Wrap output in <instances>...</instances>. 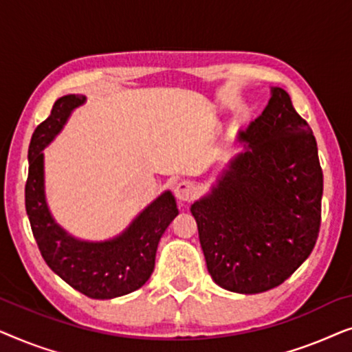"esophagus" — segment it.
Returning <instances> with one entry per match:
<instances>
[{"mask_svg": "<svg viewBox=\"0 0 352 352\" xmlns=\"http://www.w3.org/2000/svg\"><path fill=\"white\" fill-rule=\"evenodd\" d=\"M175 194L177 197V200L190 201L195 199L197 194H199V189H197L195 182L181 181L179 184H176V187H175Z\"/></svg>", "mask_w": 352, "mask_h": 352, "instance_id": "1", "label": "esophagus"}]
</instances>
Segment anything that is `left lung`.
Returning <instances> with one entry per match:
<instances>
[{
    "label": "left lung",
    "mask_w": 352,
    "mask_h": 352,
    "mask_svg": "<svg viewBox=\"0 0 352 352\" xmlns=\"http://www.w3.org/2000/svg\"><path fill=\"white\" fill-rule=\"evenodd\" d=\"M248 144L211 195L192 205L210 276L229 292L263 293L287 280L319 237L324 175L312 129L272 88Z\"/></svg>",
    "instance_id": "1"
}]
</instances>
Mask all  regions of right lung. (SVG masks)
<instances>
[{
    "instance_id": "right-lung-1",
    "label": "right lung",
    "mask_w": 352,
    "mask_h": 352,
    "mask_svg": "<svg viewBox=\"0 0 352 352\" xmlns=\"http://www.w3.org/2000/svg\"><path fill=\"white\" fill-rule=\"evenodd\" d=\"M85 102V96H64L51 115L33 131L28 146L25 210L33 237L47 266L75 290L94 300L128 295L152 276L160 237L176 218L175 197L165 192L134 219L120 237L102 243L78 242L67 235L47 211L43 192L41 151L60 131L69 113Z\"/></svg>"
}]
</instances>
